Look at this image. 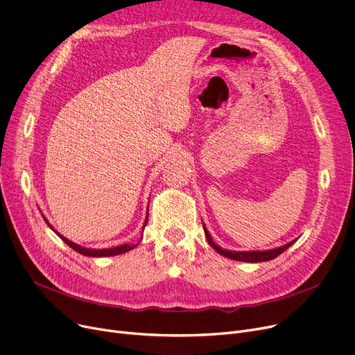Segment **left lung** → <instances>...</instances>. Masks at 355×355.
I'll return each mask as SVG.
<instances>
[{
	"mask_svg": "<svg viewBox=\"0 0 355 355\" xmlns=\"http://www.w3.org/2000/svg\"><path fill=\"white\" fill-rule=\"evenodd\" d=\"M202 229H204V234H206L207 240H209V245L221 256H225L227 259H232V260H239V262H248V263H259V262H268V260H272L275 257H277L281 253H284L286 249H289L295 241H289V243L284 245V246H279V248H275V249H268V250H227V249H221L218 245L214 243V240L211 239L209 230L206 229V225L202 223Z\"/></svg>",
	"mask_w": 355,
	"mask_h": 355,
	"instance_id": "8db88e82",
	"label": "left lung"
}]
</instances>
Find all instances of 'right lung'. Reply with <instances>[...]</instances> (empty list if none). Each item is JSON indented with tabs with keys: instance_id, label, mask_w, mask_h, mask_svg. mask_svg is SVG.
Listing matches in <instances>:
<instances>
[{
	"instance_id": "right-lung-1",
	"label": "right lung",
	"mask_w": 355,
	"mask_h": 355,
	"mask_svg": "<svg viewBox=\"0 0 355 355\" xmlns=\"http://www.w3.org/2000/svg\"><path fill=\"white\" fill-rule=\"evenodd\" d=\"M43 218H44V221L47 223V226L58 234L64 243L67 245V246H70L73 250H76L78 253H80V254H83V256H89V257H107V256H116V254H122V253H126V252H129V250H132V249H135L137 246H138V243L137 245H129V243H125V245H121V246H115V248H109V249H89V248H83V246H80V245H78V243H74V241H71V240H69V239H66L63 234H60L58 230H54V227L50 225L49 223V220L43 216ZM146 223H148V214H146V217H145V221H144V226H142V229H145V226H146Z\"/></svg>"
}]
</instances>
